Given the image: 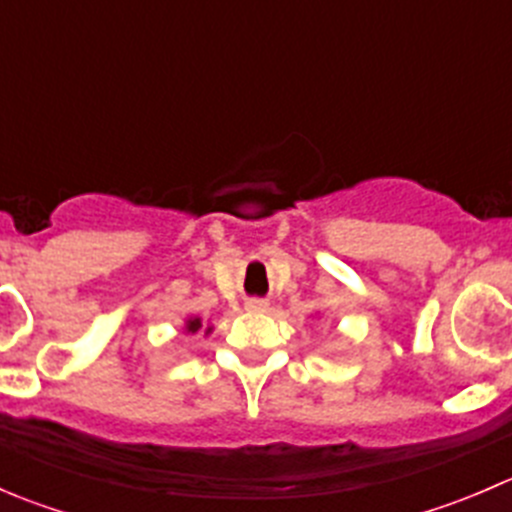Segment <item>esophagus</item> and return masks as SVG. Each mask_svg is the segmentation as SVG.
<instances>
[{"label":"esophagus","mask_w":512,"mask_h":512,"mask_svg":"<svg viewBox=\"0 0 512 512\" xmlns=\"http://www.w3.org/2000/svg\"><path fill=\"white\" fill-rule=\"evenodd\" d=\"M245 309H247V312H252V314H262V312H267V309H270V304H267L265 299H247Z\"/></svg>","instance_id":"esophagus-1"}]
</instances>
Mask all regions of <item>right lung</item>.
I'll return each instance as SVG.
<instances>
[{"label":"right lung","mask_w":512,"mask_h":512,"mask_svg":"<svg viewBox=\"0 0 512 512\" xmlns=\"http://www.w3.org/2000/svg\"><path fill=\"white\" fill-rule=\"evenodd\" d=\"M200 329H203V332H205V337H208V334H213V324H208V327H205L203 319H200V317H188V319H185V332L195 334V332H200Z\"/></svg>","instance_id":"obj_1"}]
</instances>
